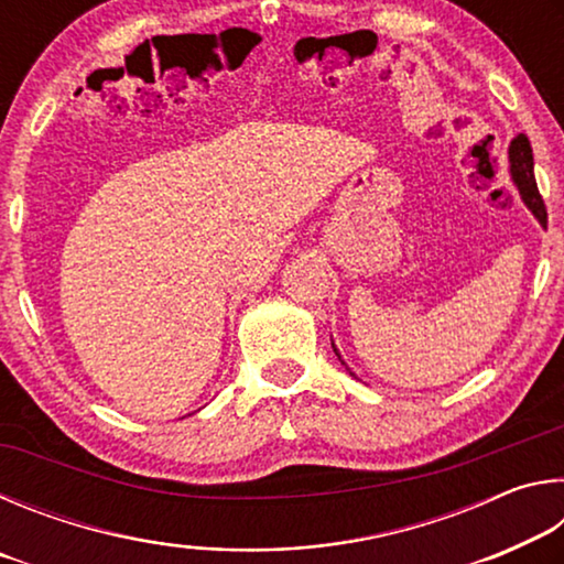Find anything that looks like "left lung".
Instances as JSON below:
<instances>
[{
	"label": "left lung",
	"instance_id": "8db88e82",
	"mask_svg": "<svg viewBox=\"0 0 564 564\" xmlns=\"http://www.w3.org/2000/svg\"><path fill=\"white\" fill-rule=\"evenodd\" d=\"M508 161H510V178H512L514 188L520 191L522 204L530 208V212L534 214V218H538V221H540L542 226H545V224H547V212H545V204H542V196H540V191H538V184H534L532 147H530V141H528V137H524V133H520V137H514V139L510 141ZM330 346H333V340H330ZM333 350H336L338 360L343 362V366H346V360L340 358L338 348L333 346ZM346 368H348V366H346ZM348 370H350V368H348Z\"/></svg>",
	"mask_w": 564,
	"mask_h": 564
}]
</instances>
